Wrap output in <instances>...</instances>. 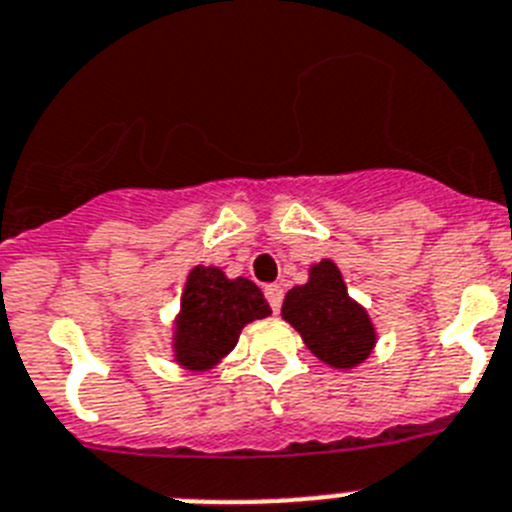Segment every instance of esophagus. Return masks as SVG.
<instances>
[{
  "instance_id": "obj_1",
  "label": "esophagus",
  "mask_w": 512,
  "mask_h": 512,
  "mask_svg": "<svg viewBox=\"0 0 512 512\" xmlns=\"http://www.w3.org/2000/svg\"><path fill=\"white\" fill-rule=\"evenodd\" d=\"M265 299H268V304L273 306V311L278 314L281 311V304H283V288L281 286H268L265 288Z\"/></svg>"
}]
</instances>
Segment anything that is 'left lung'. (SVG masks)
<instances>
[{
	"instance_id": "left-lung-1",
	"label": "left lung",
	"mask_w": 512,
	"mask_h": 512,
	"mask_svg": "<svg viewBox=\"0 0 512 512\" xmlns=\"http://www.w3.org/2000/svg\"><path fill=\"white\" fill-rule=\"evenodd\" d=\"M281 317L319 361L340 371L361 366L379 340L366 306L350 296L340 268L327 257L309 265V281L286 293Z\"/></svg>"
}]
</instances>
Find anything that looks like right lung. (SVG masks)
Here are the masks:
<instances>
[{"label": "right lung", "instance_id": "add662e5", "mask_svg": "<svg viewBox=\"0 0 512 512\" xmlns=\"http://www.w3.org/2000/svg\"><path fill=\"white\" fill-rule=\"evenodd\" d=\"M270 304L250 278H229L216 265H195L172 319V361L190 373L213 371L255 319L270 317Z\"/></svg>", "mask_w": 512, "mask_h": 512}]
</instances>
